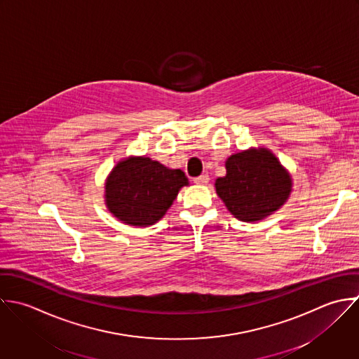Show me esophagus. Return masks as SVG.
<instances>
[{
    "mask_svg": "<svg viewBox=\"0 0 359 359\" xmlns=\"http://www.w3.org/2000/svg\"><path fill=\"white\" fill-rule=\"evenodd\" d=\"M209 175L208 174H202V175H199V177H196V178H194V182L195 184H198V185H205V184H208L209 182Z\"/></svg>",
    "mask_w": 359,
    "mask_h": 359,
    "instance_id": "obj_1",
    "label": "esophagus"
}]
</instances>
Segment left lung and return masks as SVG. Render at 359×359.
<instances>
[{"label": "left lung", "instance_id": "left-lung-1", "mask_svg": "<svg viewBox=\"0 0 359 359\" xmlns=\"http://www.w3.org/2000/svg\"><path fill=\"white\" fill-rule=\"evenodd\" d=\"M226 177L216 180V192L241 222H257L276 212L291 192V178L266 149L233 154Z\"/></svg>", "mask_w": 359, "mask_h": 359}]
</instances>
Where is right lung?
Here are the masks:
<instances>
[{
    "instance_id": "add662e5",
    "label": "right lung",
    "mask_w": 359,
    "mask_h": 359,
    "mask_svg": "<svg viewBox=\"0 0 359 359\" xmlns=\"http://www.w3.org/2000/svg\"><path fill=\"white\" fill-rule=\"evenodd\" d=\"M184 185L188 178L182 170H170L149 157H129L107 178L106 201L118 220L146 227L165 215Z\"/></svg>"
}]
</instances>
